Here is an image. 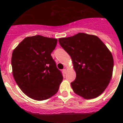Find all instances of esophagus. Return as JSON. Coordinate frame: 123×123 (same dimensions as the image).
Wrapping results in <instances>:
<instances>
[{
  "label": "esophagus",
  "instance_id": "obj_1",
  "mask_svg": "<svg viewBox=\"0 0 123 123\" xmlns=\"http://www.w3.org/2000/svg\"><path fill=\"white\" fill-rule=\"evenodd\" d=\"M67 69H63V73L64 74H66L67 73Z\"/></svg>",
  "mask_w": 123,
  "mask_h": 123
}]
</instances>
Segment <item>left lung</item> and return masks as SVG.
I'll list each match as a JSON object with an SVG mask.
<instances>
[{"label": "left lung", "instance_id": "1", "mask_svg": "<svg viewBox=\"0 0 123 123\" xmlns=\"http://www.w3.org/2000/svg\"><path fill=\"white\" fill-rule=\"evenodd\" d=\"M59 43L70 55L76 77L71 83L74 92L85 99L96 98L109 84L113 58L107 47L96 36L79 32L60 38Z\"/></svg>", "mask_w": 123, "mask_h": 123}]
</instances>
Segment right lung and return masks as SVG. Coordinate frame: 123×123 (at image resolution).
Listing matches in <instances>:
<instances>
[{
    "mask_svg": "<svg viewBox=\"0 0 123 123\" xmlns=\"http://www.w3.org/2000/svg\"><path fill=\"white\" fill-rule=\"evenodd\" d=\"M56 44V39L34 36L24 39L13 51L14 79L32 99H48L58 92L63 76L51 56Z\"/></svg>",
    "mask_w": 123,
    "mask_h": 123,
    "instance_id": "obj_1",
    "label": "right lung"
}]
</instances>
